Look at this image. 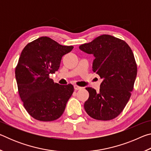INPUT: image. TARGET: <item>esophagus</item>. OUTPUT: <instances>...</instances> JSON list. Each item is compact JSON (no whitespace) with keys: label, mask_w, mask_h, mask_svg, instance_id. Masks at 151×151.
<instances>
[{"label":"esophagus","mask_w":151,"mask_h":151,"mask_svg":"<svg viewBox=\"0 0 151 151\" xmlns=\"http://www.w3.org/2000/svg\"><path fill=\"white\" fill-rule=\"evenodd\" d=\"M74 88H75V90H79V89H81L82 88V87H81V86H79L76 85H74Z\"/></svg>","instance_id":"34e87169"}]
</instances>
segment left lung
I'll return each instance as SVG.
<instances>
[{"label":"left lung","instance_id":"8db88e82","mask_svg":"<svg viewBox=\"0 0 151 151\" xmlns=\"http://www.w3.org/2000/svg\"><path fill=\"white\" fill-rule=\"evenodd\" d=\"M79 48L94 55L93 70L103 78L100 91L86 87L89 97L84 108L89 116L99 121L118 116L131 96L137 74L133 52L123 40L103 35Z\"/></svg>","mask_w":151,"mask_h":151}]
</instances>
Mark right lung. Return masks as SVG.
Segmentation results:
<instances>
[{"label": "right lung", "instance_id": "right-lung-1", "mask_svg": "<svg viewBox=\"0 0 151 151\" xmlns=\"http://www.w3.org/2000/svg\"><path fill=\"white\" fill-rule=\"evenodd\" d=\"M73 46H63L42 37L25 46L15 68L18 91L32 118L52 121L61 116L74 92L71 84L60 85L49 76L59 68L63 56Z\"/></svg>", "mask_w": 151, "mask_h": 151}]
</instances>
